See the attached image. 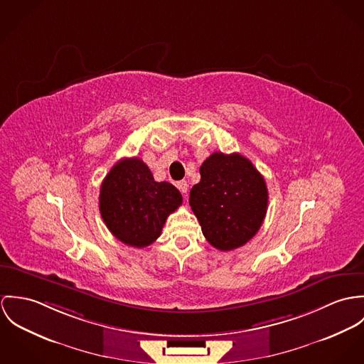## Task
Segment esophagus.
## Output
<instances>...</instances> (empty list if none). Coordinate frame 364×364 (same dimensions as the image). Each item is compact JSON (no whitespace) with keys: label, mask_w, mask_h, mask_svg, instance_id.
I'll return each mask as SVG.
<instances>
[{"label":"esophagus","mask_w":364,"mask_h":364,"mask_svg":"<svg viewBox=\"0 0 364 364\" xmlns=\"http://www.w3.org/2000/svg\"><path fill=\"white\" fill-rule=\"evenodd\" d=\"M177 187H178V190L183 193V196H184V197H187V191H188V183H187L186 180H181V181H178V183H177Z\"/></svg>","instance_id":"obj_1"}]
</instances>
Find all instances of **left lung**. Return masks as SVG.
Here are the masks:
<instances>
[{
  "label": "left lung",
  "mask_w": 364,
  "mask_h": 364,
  "mask_svg": "<svg viewBox=\"0 0 364 364\" xmlns=\"http://www.w3.org/2000/svg\"><path fill=\"white\" fill-rule=\"evenodd\" d=\"M201 181L190 191V206L205 239L220 251L250 242L259 230L268 206L261 173L239 154H212L200 167Z\"/></svg>",
  "instance_id": "1"
}]
</instances>
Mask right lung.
Segmentation results:
<instances>
[{
	"mask_svg": "<svg viewBox=\"0 0 364 364\" xmlns=\"http://www.w3.org/2000/svg\"><path fill=\"white\" fill-rule=\"evenodd\" d=\"M181 202L180 191L167 181H155L141 159L124 158L102 183L99 209L114 237L142 248L161 236L167 216Z\"/></svg>",
	"mask_w": 364,
	"mask_h": 364,
	"instance_id": "add662e5",
	"label": "right lung"
}]
</instances>
